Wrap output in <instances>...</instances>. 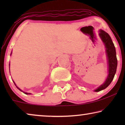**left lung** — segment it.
<instances>
[{
  "instance_id": "8db88e82",
  "label": "left lung",
  "mask_w": 125,
  "mask_h": 125,
  "mask_svg": "<svg viewBox=\"0 0 125 125\" xmlns=\"http://www.w3.org/2000/svg\"><path fill=\"white\" fill-rule=\"evenodd\" d=\"M99 35L105 46L106 52L108 60L109 74L105 83L95 90V92H96L105 89L110 84L115 76L117 65V60L116 57L115 47L110 36L108 33L103 30H100Z\"/></svg>"
}]
</instances>
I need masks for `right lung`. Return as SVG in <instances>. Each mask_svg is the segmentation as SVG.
I'll list each match as a JSON object with an SVG mask.
<instances>
[{
  "mask_svg": "<svg viewBox=\"0 0 125 125\" xmlns=\"http://www.w3.org/2000/svg\"><path fill=\"white\" fill-rule=\"evenodd\" d=\"M9 65H10V64H9ZM13 82H14V84H15V86H16V87L17 88H18L19 90H20V91H21V92H22V91L21 90L20 88H19L18 87V86H17L16 85V84H15V83H14V81H13ZM24 93H25V94H29V93H25V92H24Z\"/></svg>",
  "mask_w": 125,
  "mask_h": 125,
  "instance_id": "obj_1",
  "label": "right lung"
}]
</instances>
